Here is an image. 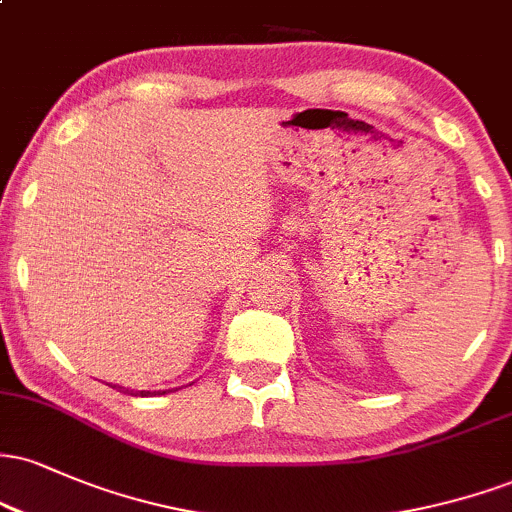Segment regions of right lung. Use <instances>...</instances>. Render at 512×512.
I'll use <instances>...</instances> for the list:
<instances>
[{
    "instance_id": "1",
    "label": "right lung",
    "mask_w": 512,
    "mask_h": 512,
    "mask_svg": "<svg viewBox=\"0 0 512 512\" xmlns=\"http://www.w3.org/2000/svg\"><path fill=\"white\" fill-rule=\"evenodd\" d=\"M117 387V385H115ZM120 390L122 392H127V395H134V397H149V395H154V392H149V390H137V392H134V390H127V387H120ZM158 395H166V392H158Z\"/></svg>"
}]
</instances>
